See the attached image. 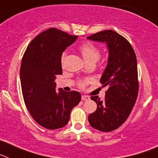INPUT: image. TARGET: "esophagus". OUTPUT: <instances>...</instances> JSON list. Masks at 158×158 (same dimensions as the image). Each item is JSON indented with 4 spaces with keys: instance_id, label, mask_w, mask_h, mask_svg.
<instances>
[{
    "instance_id": "obj_1",
    "label": "esophagus",
    "mask_w": 158,
    "mask_h": 158,
    "mask_svg": "<svg viewBox=\"0 0 158 158\" xmlns=\"http://www.w3.org/2000/svg\"><path fill=\"white\" fill-rule=\"evenodd\" d=\"M81 98H82V100H83V101H87V100L90 99L89 96H87V95H82Z\"/></svg>"
}]
</instances>
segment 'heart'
Returning a JSON list of instances; mask_svg holds the SVG:
<instances>
[{
	"label": "heart",
	"instance_id": "heart-1",
	"mask_svg": "<svg viewBox=\"0 0 158 158\" xmlns=\"http://www.w3.org/2000/svg\"><path fill=\"white\" fill-rule=\"evenodd\" d=\"M79 52H80L83 60H84L87 64H90V63H94L95 64L100 57V52L98 48L91 43H86L82 45L79 48ZM64 56H65V54L63 55L62 61L64 60ZM86 83H87L86 81H81L80 83H79V87H84Z\"/></svg>",
	"mask_w": 158,
	"mask_h": 158
}]
</instances>
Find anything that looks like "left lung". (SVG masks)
Returning a JSON list of instances; mask_svg holds the SVG:
<instances>
[{"label":"left lung","instance_id":"1","mask_svg":"<svg viewBox=\"0 0 158 158\" xmlns=\"http://www.w3.org/2000/svg\"><path fill=\"white\" fill-rule=\"evenodd\" d=\"M87 39L106 44L107 64L100 82L107 87L105 98L91 96L97 110L88 116L89 123L96 130L109 132L118 128L129 117L138 93L137 58L127 40L112 30L97 32Z\"/></svg>","mask_w":158,"mask_h":158}]
</instances>
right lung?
<instances>
[{
	"instance_id": "right-lung-1",
	"label": "right lung",
	"mask_w": 158,
	"mask_h": 158,
	"mask_svg": "<svg viewBox=\"0 0 158 158\" xmlns=\"http://www.w3.org/2000/svg\"><path fill=\"white\" fill-rule=\"evenodd\" d=\"M78 35L49 28L35 36L24 52L20 70L22 94L31 117L41 127L56 130L65 127L81 94L59 89L55 82L62 75L61 56Z\"/></svg>"
}]
</instances>
